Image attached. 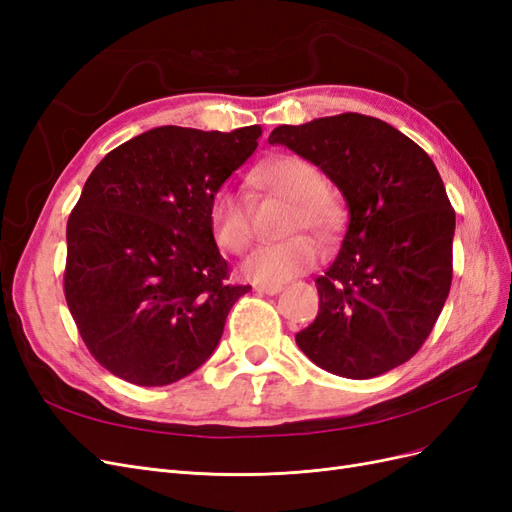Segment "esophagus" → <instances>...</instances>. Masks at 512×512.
Returning <instances> with one entry per match:
<instances>
[{
    "label": "esophagus",
    "mask_w": 512,
    "mask_h": 512,
    "mask_svg": "<svg viewBox=\"0 0 512 512\" xmlns=\"http://www.w3.org/2000/svg\"><path fill=\"white\" fill-rule=\"evenodd\" d=\"M254 290L256 292H260V294H277V292H280L282 290V286H254Z\"/></svg>",
    "instance_id": "obj_1"
}]
</instances>
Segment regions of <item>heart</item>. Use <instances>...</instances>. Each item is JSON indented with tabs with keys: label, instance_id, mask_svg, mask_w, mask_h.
<instances>
[{
	"label": "heart",
	"instance_id": "heart-1",
	"mask_svg": "<svg viewBox=\"0 0 512 512\" xmlns=\"http://www.w3.org/2000/svg\"><path fill=\"white\" fill-rule=\"evenodd\" d=\"M252 181L260 188L294 200L290 232L307 228L324 237L339 222V205L329 192L322 190V175L312 162L299 156L273 158L254 170ZM209 224L215 241L226 252L241 254L250 247L252 215L241 192L232 188L215 192L209 203ZM318 256V245L305 235H297L282 243L258 247L243 260L241 275L260 286H280L312 269Z\"/></svg>",
	"mask_w": 512,
	"mask_h": 512
}]
</instances>
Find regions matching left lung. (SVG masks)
I'll list each match as a JSON object with an SVG mask.
<instances>
[{
	"label": "left lung",
	"mask_w": 512,
	"mask_h": 512,
	"mask_svg": "<svg viewBox=\"0 0 512 512\" xmlns=\"http://www.w3.org/2000/svg\"><path fill=\"white\" fill-rule=\"evenodd\" d=\"M269 143L318 166L348 207L339 254L316 280L318 316L297 346L350 380L406 363L453 280L455 211L436 164L397 128L359 113L277 126Z\"/></svg>",
	"instance_id": "left-lung-1"
}]
</instances>
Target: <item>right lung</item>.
Returning <instances> with one entry per match:
<instances>
[{
	"label": "right lung",
	"instance_id": "add662e5",
	"mask_svg": "<svg viewBox=\"0 0 512 512\" xmlns=\"http://www.w3.org/2000/svg\"><path fill=\"white\" fill-rule=\"evenodd\" d=\"M260 126H160L113 149L85 181L66 228L64 290L94 359L138 386L173 384L218 348L230 307L209 203L252 156Z\"/></svg>",
	"mask_w": 512,
	"mask_h": 512
}]
</instances>
